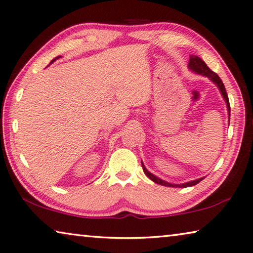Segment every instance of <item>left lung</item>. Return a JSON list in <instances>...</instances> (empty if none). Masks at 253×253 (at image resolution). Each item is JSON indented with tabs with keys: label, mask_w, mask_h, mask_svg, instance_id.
Returning <instances> with one entry per match:
<instances>
[{
	"label": "left lung",
	"mask_w": 253,
	"mask_h": 253,
	"mask_svg": "<svg viewBox=\"0 0 253 253\" xmlns=\"http://www.w3.org/2000/svg\"><path fill=\"white\" fill-rule=\"evenodd\" d=\"M189 68L192 70V71L199 73V75H203L208 77L209 79H211L212 83H215L217 84V87L219 88V90L221 92V95H223L225 102H226L227 105V111H228V116H230L231 113V106H230V100H228V96H227V92L225 90V86L223 84V81L220 80V78L217 76V73H215L213 71H211V69L208 68V65L205 63V62L200 59V57L198 56H191L190 57V61H189ZM142 169L143 172L147 176H148L151 181H154L155 183L157 184H161V185H165V186H174V188H186V186H192V185H196L199 183L201 180H204V177L201 178H198V180H194L191 182H186L184 184H172V183H169V182L166 181H163L161 178H158L157 176H155L154 174H151L150 172L147 170V169L145 167V165L142 164Z\"/></svg>",
	"instance_id": "8db88e82"
}]
</instances>
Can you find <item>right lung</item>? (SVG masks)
<instances>
[{
	"label": "right lung",
	"mask_w": 253,
	"mask_h": 253,
	"mask_svg": "<svg viewBox=\"0 0 253 253\" xmlns=\"http://www.w3.org/2000/svg\"><path fill=\"white\" fill-rule=\"evenodd\" d=\"M57 57H59V56H57ZM57 57H56V59H57ZM56 59H54V60H53V61H52V62H54V61H55V60H56ZM52 62H50V63H52Z\"/></svg>",
	"instance_id": "right-lung-1"
}]
</instances>
